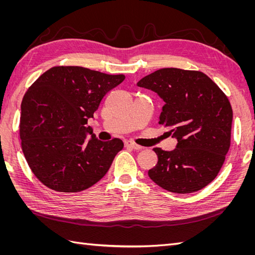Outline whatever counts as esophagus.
I'll return each mask as SVG.
<instances>
[{
  "instance_id": "34e87169",
  "label": "esophagus",
  "mask_w": 255,
  "mask_h": 255,
  "mask_svg": "<svg viewBox=\"0 0 255 255\" xmlns=\"http://www.w3.org/2000/svg\"><path fill=\"white\" fill-rule=\"evenodd\" d=\"M125 145H126V146H128V148H132V149H134V150H140V149H141L140 145H138V144L134 143L133 141H129V140H127V141L125 142Z\"/></svg>"
}]
</instances>
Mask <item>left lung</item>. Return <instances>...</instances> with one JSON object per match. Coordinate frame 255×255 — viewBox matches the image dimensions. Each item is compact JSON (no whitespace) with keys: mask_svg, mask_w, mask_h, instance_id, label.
Returning a JSON list of instances; mask_svg holds the SVG:
<instances>
[{"mask_svg":"<svg viewBox=\"0 0 255 255\" xmlns=\"http://www.w3.org/2000/svg\"><path fill=\"white\" fill-rule=\"evenodd\" d=\"M137 86L165 102L158 123L177 141L172 151L153 149L158 160L149 177L176 194L202 189L217 176L230 148L233 112L227 96L206 74L177 68L159 69Z\"/></svg>","mask_w":255,"mask_h":255,"instance_id":"left-lung-1","label":"left lung"}]
</instances>
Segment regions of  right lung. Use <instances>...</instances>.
Listing matches in <instances>:
<instances>
[{"mask_svg":"<svg viewBox=\"0 0 255 255\" xmlns=\"http://www.w3.org/2000/svg\"><path fill=\"white\" fill-rule=\"evenodd\" d=\"M125 79L83 67H53L28 88L21 104L22 150L45 186L78 192L109 171L123 142L99 140L86 125L103 97Z\"/></svg>","mask_w":255,"mask_h":255,"instance_id":"add662e5","label":"right lung"}]
</instances>
